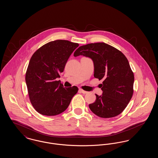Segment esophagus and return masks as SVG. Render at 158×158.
Listing matches in <instances>:
<instances>
[{"mask_svg":"<svg viewBox=\"0 0 158 158\" xmlns=\"http://www.w3.org/2000/svg\"><path fill=\"white\" fill-rule=\"evenodd\" d=\"M79 92H81V93H82L83 94H87L88 92H87V91H85V90H83L82 89H79Z\"/></svg>","mask_w":158,"mask_h":158,"instance_id":"34e87169","label":"esophagus"}]
</instances>
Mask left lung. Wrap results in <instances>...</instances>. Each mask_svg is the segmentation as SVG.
<instances>
[{
	"label": "left lung",
	"instance_id": "8db88e82",
	"mask_svg": "<svg viewBox=\"0 0 158 158\" xmlns=\"http://www.w3.org/2000/svg\"><path fill=\"white\" fill-rule=\"evenodd\" d=\"M73 55L90 58L94 64V77L103 80L102 94H95V102L89 105L92 112L101 118H111L122 113L133 96L135 80L126 57L104 43L82 45Z\"/></svg>",
	"mask_w": 158,
	"mask_h": 158
}]
</instances>
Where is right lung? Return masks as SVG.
<instances>
[{
    "instance_id": "right-lung-1",
    "label": "right lung",
    "mask_w": 158,
    "mask_h": 158,
    "mask_svg": "<svg viewBox=\"0 0 158 158\" xmlns=\"http://www.w3.org/2000/svg\"><path fill=\"white\" fill-rule=\"evenodd\" d=\"M79 44L58 40L45 44L33 54L25 75L31 103L38 113L53 116L64 112L78 91L64 88L56 81Z\"/></svg>"
}]
</instances>
